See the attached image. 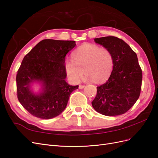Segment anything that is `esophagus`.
<instances>
[{
	"label": "esophagus",
	"instance_id": "1",
	"mask_svg": "<svg viewBox=\"0 0 158 158\" xmlns=\"http://www.w3.org/2000/svg\"><path fill=\"white\" fill-rule=\"evenodd\" d=\"M85 87L84 85H79V88L80 89H83Z\"/></svg>",
	"mask_w": 158,
	"mask_h": 158
}]
</instances>
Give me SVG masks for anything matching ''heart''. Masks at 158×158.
Returning <instances> with one entry per match:
<instances>
[{
    "mask_svg": "<svg viewBox=\"0 0 158 158\" xmlns=\"http://www.w3.org/2000/svg\"><path fill=\"white\" fill-rule=\"evenodd\" d=\"M73 59L65 60L66 73L71 81L78 83L85 73L88 79L99 82L106 80L113 67V56L108 49L87 45L76 50Z\"/></svg>",
    "mask_w": 158,
    "mask_h": 158,
    "instance_id": "1",
    "label": "heart"
}]
</instances>
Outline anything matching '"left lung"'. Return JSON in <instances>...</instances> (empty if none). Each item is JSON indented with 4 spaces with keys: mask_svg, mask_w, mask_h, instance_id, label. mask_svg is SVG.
I'll list each match as a JSON object with an SVG mask.
<instances>
[{
    "mask_svg": "<svg viewBox=\"0 0 158 158\" xmlns=\"http://www.w3.org/2000/svg\"><path fill=\"white\" fill-rule=\"evenodd\" d=\"M94 41L111 51L113 68L109 79L97 87L92 106L106 116L125 113L140 94L142 72L137 55L127 43L117 37L95 38Z\"/></svg>",
    "mask_w": 158,
    "mask_h": 158,
    "instance_id": "left-lung-1",
    "label": "left lung"
}]
</instances>
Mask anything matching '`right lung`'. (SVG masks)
I'll use <instances>...</instances> for the list:
<instances>
[{
	"mask_svg": "<svg viewBox=\"0 0 158 158\" xmlns=\"http://www.w3.org/2000/svg\"><path fill=\"white\" fill-rule=\"evenodd\" d=\"M75 45L74 41L44 40L23 58L16 74L17 97L33 116L44 119L58 116L66 108L71 93L78 88L65 80V56ZM34 81L42 83L39 94L30 90Z\"/></svg>",
	"mask_w": 158,
	"mask_h": 158,
	"instance_id": "obj_1",
	"label": "right lung"
}]
</instances>
